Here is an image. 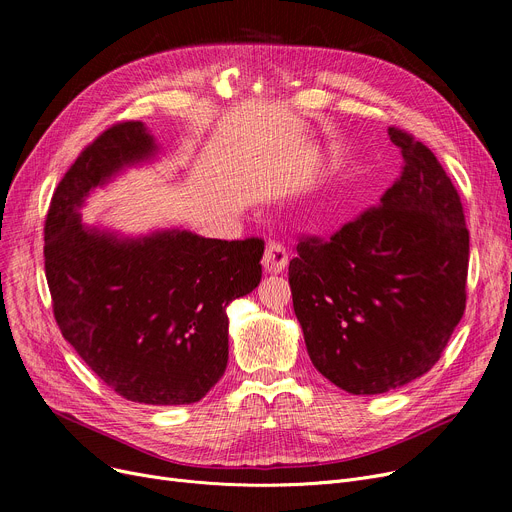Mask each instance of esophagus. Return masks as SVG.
<instances>
[{
	"instance_id": "34e87169",
	"label": "esophagus",
	"mask_w": 512,
	"mask_h": 512,
	"mask_svg": "<svg viewBox=\"0 0 512 512\" xmlns=\"http://www.w3.org/2000/svg\"><path fill=\"white\" fill-rule=\"evenodd\" d=\"M288 263V251L280 240H270L263 253V265L267 272H282Z\"/></svg>"
}]
</instances>
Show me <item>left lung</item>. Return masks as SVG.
<instances>
[{"mask_svg":"<svg viewBox=\"0 0 512 512\" xmlns=\"http://www.w3.org/2000/svg\"><path fill=\"white\" fill-rule=\"evenodd\" d=\"M402 172L328 240L303 236L288 265L315 369L351 394H382L432 369L467 303L469 230L436 155L388 128Z\"/></svg>","mask_w":512,"mask_h":512,"instance_id":"8db88e82","label":"left lung"}]
</instances>
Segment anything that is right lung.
I'll return each mask as SVG.
<instances>
[{
    "instance_id": "1",
    "label": "right lung",
    "mask_w": 512,
    "mask_h": 512,
    "mask_svg": "<svg viewBox=\"0 0 512 512\" xmlns=\"http://www.w3.org/2000/svg\"><path fill=\"white\" fill-rule=\"evenodd\" d=\"M155 149L130 120L80 151L49 203L45 276L62 336L107 388L141 405H191L226 371V307L257 288L263 240L85 226L78 207L93 188Z\"/></svg>"
}]
</instances>
